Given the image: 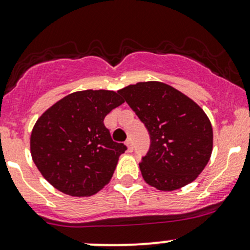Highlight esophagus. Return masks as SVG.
<instances>
[{
  "label": "esophagus",
  "instance_id": "34e87169",
  "mask_svg": "<svg viewBox=\"0 0 250 250\" xmlns=\"http://www.w3.org/2000/svg\"><path fill=\"white\" fill-rule=\"evenodd\" d=\"M125 145H127V147H128V151H129V152H132V151H133V145H132V141H130V140H127V141H125Z\"/></svg>",
  "mask_w": 250,
  "mask_h": 250
}]
</instances>
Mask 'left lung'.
Wrapping results in <instances>:
<instances>
[{"label":"left lung","instance_id":"left-lung-1","mask_svg":"<svg viewBox=\"0 0 250 250\" xmlns=\"http://www.w3.org/2000/svg\"><path fill=\"white\" fill-rule=\"evenodd\" d=\"M117 93L150 134V150L139 163L144 180L160 191L192 183L213 151V128L200 105L157 81L127 85Z\"/></svg>","mask_w":250,"mask_h":250}]
</instances>
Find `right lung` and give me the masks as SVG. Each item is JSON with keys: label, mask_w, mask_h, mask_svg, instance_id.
Returning <instances> with one entry per match:
<instances>
[{"label": "right lung", "mask_w": 250, "mask_h": 250, "mask_svg": "<svg viewBox=\"0 0 250 250\" xmlns=\"http://www.w3.org/2000/svg\"><path fill=\"white\" fill-rule=\"evenodd\" d=\"M125 100L113 90H81L44 111L30 138L32 161L57 190L88 197L110 183L127 150L111 139L104 118Z\"/></svg>", "instance_id": "right-lung-1"}]
</instances>
